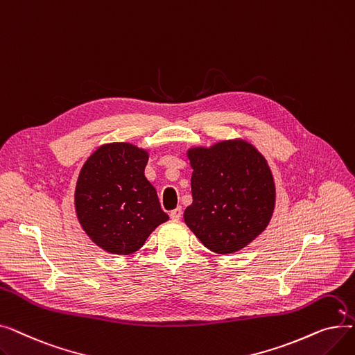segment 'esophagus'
Segmentation results:
<instances>
[{
  "instance_id": "obj_1",
  "label": "esophagus",
  "mask_w": 355,
  "mask_h": 355,
  "mask_svg": "<svg viewBox=\"0 0 355 355\" xmlns=\"http://www.w3.org/2000/svg\"><path fill=\"white\" fill-rule=\"evenodd\" d=\"M181 214H182L181 207H177L175 210H173V211L170 213V217H171V220H180V218H181Z\"/></svg>"
}]
</instances>
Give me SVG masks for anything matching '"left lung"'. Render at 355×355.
I'll list each match as a JSON object with an SVG mask.
<instances>
[{"label":"left lung","instance_id":"1","mask_svg":"<svg viewBox=\"0 0 355 355\" xmlns=\"http://www.w3.org/2000/svg\"><path fill=\"white\" fill-rule=\"evenodd\" d=\"M193 202L184 221L209 250L229 254L268 227L276 189L265 157L245 139L220 141L187 151Z\"/></svg>","mask_w":355,"mask_h":355}]
</instances>
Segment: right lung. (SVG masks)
<instances>
[{
    "mask_svg": "<svg viewBox=\"0 0 355 355\" xmlns=\"http://www.w3.org/2000/svg\"><path fill=\"white\" fill-rule=\"evenodd\" d=\"M148 158L134 144H103L79 173L74 210L89 239L107 253L132 254L170 218L144 174Z\"/></svg>",
    "mask_w": 355,
    "mask_h": 355,
    "instance_id": "add662e5",
    "label": "right lung"
}]
</instances>
